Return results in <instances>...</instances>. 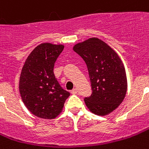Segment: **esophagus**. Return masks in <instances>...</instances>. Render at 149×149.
<instances>
[{
  "instance_id": "34e87169",
  "label": "esophagus",
  "mask_w": 149,
  "mask_h": 149,
  "mask_svg": "<svg viewBox=\"0 0 149 149\" xmlns=\"http://www.w3.org/2000/svg\"><path fill=\"white\" fill-rule=\"evenodd\" d=\"M71 93H72V94H76V93H77V88H73V89L71 91Z\"/></svg>"
}]
</instances>
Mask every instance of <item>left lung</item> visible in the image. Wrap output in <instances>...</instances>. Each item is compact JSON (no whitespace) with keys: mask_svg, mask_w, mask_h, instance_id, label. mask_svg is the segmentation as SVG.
Segmentation results:
<instances>
[{"mask_svg":"<svg viewBox=\"0 0 149 149\" xmlns=\"http://www.w3.org/2000/svg\"><path fill=\"white\" fill-rule=\"evenodd\" d=\"M73 50L83 58L88 71L92 93L84 98L87 107L95 115H108L118 107L127 93V76L121 60L97 38L76 45Z\"/></svg>","mask_w":149,"mask_h":149,"instance_id":"obj_1","label":"left lung"}]
</instances>
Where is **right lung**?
<instances>
[{
	"mask_svg": "<svg viewBox=\"0 0 149 149\" xmlns=\"http://www.w3.org/2000/svg\"><path fill=\"white\" fill-rule=\"evenodd\" d=\"M61 45L41 44L27 58L20 76L19 91L25 106L34 116L54 119L60 114L70 93L54 74V65L63 50Z\"/></svg>",
	"mask_w": 149,
	"mask_h": 149,
	"instance_id": "right-lung-1",
	"label": "right lung"
}]
</instances>
